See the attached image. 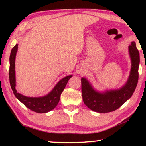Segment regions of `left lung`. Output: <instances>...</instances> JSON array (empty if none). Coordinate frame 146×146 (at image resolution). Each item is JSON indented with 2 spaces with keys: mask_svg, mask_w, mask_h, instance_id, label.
Wrapping results in <instances>:
<instances>
[{
  "mask_svg": "<svg viewBox=\"0 0 146 146\" xmlns=\"http://www.w3.org/2000/svg\"><path fill=\"white\" fill-rule=\"evenodd\" d=\"M128 50L131 62V70L126 83L120 88L98 92L94 88L86 78H81L83 101L91 110L98 113L116 110L130 98L134 92L138 81L139 64V53L135 42H132L129 46Z\"/></svg>",
  "mask_w": 146,
  "mask_h": 146,
  "instance_id": "8db88e82",
  "label": "left lung"
}]
</instances>
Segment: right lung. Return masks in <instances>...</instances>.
Segmentation results:
<instances>
[{"mask_svg":"<svg viewBox=\"0 0 146 146\" xmlns=\"http://www.w3.org/2000/svg\"><path fill=\"white\" fill-rule=\"evenodd\" d=\"M18 50L17 44L12 49L10 55V69L9 80L11 88L16 98L21 101L26 107L36 113H47L56 106L59 102L60 95L65 88L69 79L72 75L67 76L60 80L54 87L51 92L48 94L41 97H27L21 94L18 93L16 90V76H15V58Z\"/></svg>","mask_w":146,"mask_h":146,"instance_id":"add662e5","label":"right lung"}]
</instances>
